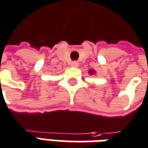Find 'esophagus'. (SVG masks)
Returning a JSON list of instances; mask_svg holds the SVG:
<instances>
[{
  "mask_svg": "<svg viewBox=\"0 0 148 148\" xmlns=\"http://www.w3.org/2000/svg\"><path fill=\"white\" fill-rule=\"evenodd\" d=\"M78 65H79V64H78L77 62H72L71 64V66L72 67H77L78 66Z\"/></svg>",
  "mask_w": 148,
  "mask_h": 148,
  "instance_id": "obj_1",
  "label": "esophagus"
}]
</instances>
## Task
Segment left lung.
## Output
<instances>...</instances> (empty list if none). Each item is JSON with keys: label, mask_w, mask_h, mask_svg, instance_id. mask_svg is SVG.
Masks as SVG:
<instances>
[{"label": "left lung", "mask_w": 148, "mask_h": 148, "mask_svg": "<svg viewBox=\"0 0 148 148\" xmlns=\"http://www.w3.org/2000/svg\"><path fill=\"white\" fill-rule=\"evenodd\" d=\"M96 74V71H95V70H90L89 71V74H90V75H92V74Z\"/></svg>", "instance_id": "obj_1"}]
</instances>
